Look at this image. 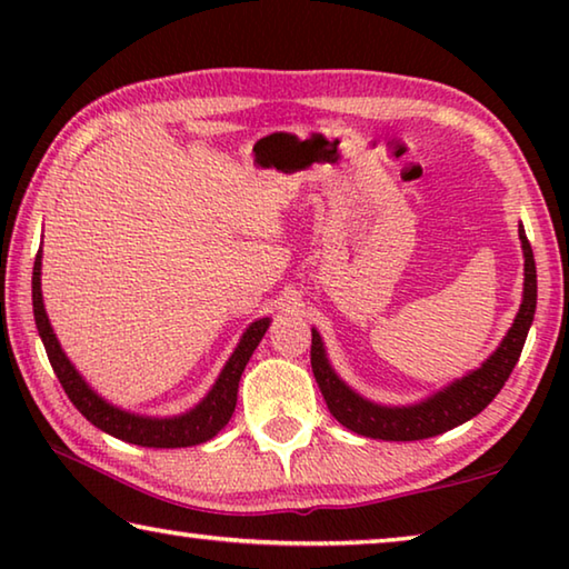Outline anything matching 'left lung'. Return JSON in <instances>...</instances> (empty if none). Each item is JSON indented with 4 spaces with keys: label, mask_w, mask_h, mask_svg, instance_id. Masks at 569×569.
<instances>
[{
    "label": "left lung",
    "mask_w": 569,
    "mask_h": 569,
    "mask_svg": "<svg viewBox=\"0 0 569 569\" xmlns=\"http://www.w3.org/2000/svg\"><path fill=\"white\" fill-rule=\"evenodd\" d=\"M519 240H522L525 250V298L522 306H519L512 329L507 331L505 341L499 343V349L489 356L477 371L467 373L465 379H459L455 383H449L445 391L435 393V397L427 401L413 403V407H379V403L361 399L359 393H353L339 377H336L329 366V359H326L323 353L321 336L311 331V369L316 383H319L326 399V407H329L336 421L361 437L383 441H417L445 435V431L459 427V423L469 421L471 417H477L481 409H487V403L502 391L505 381L509 379L515 363L519 361V353H522L527 331L529 326H532L537 308L535 256L522 226H519Z\"/></svg>",
    "instance_id": "obj_1"
}]
</instances>
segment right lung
I'll return each mask as SVG.
<instances>
[{
	"label": "right lung",
	"instance_id": "1",
	"mask_svg": "<svg viewBox=\"0 0 569 569\" xmlns=\"http://www.w3.org/2000/svg\"><path fill=\"white\" fill-rule=\"evenodd\" d=\"M40 271H42V253H37L34 271H32V306H34L37 331L42 336L47 359H50L64 393L70 397V401L84 419L122 441H130V445H138V447H152V449H178V447L203 445V441L213 439L218 431L226 427L228 419L233 417V409L238 401L240 373H243L248 359L253 356L256 346L261 343L268 323L271 321L261 319L250 323V329L243 333L238 349L228 359L223 373L218 377L216 387L210 389L208 397L200 401L196 409L172 419L134 417V413L120 411L110 407L108 401H102L98 393L82 381L80 373H77L74 366L70 363V359L62 353L60 343H57L52 333V326L47 321V313H44Z\"/></svg>",
	"mask_w": 569,
	"mask_h": 569
}]
</instances>
